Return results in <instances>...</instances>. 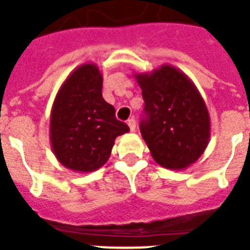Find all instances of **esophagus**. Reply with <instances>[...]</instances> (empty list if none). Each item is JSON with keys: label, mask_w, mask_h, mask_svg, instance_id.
I'll list each match as a JSON object with an SVG mask.
<instances>
[{"label": "esophagus", "mask_w": 250, "mask_h": 250, "mask_svg": "<svg viewBox=\"0 0 250 250\" xmlns=\"http://www.w3.org/2000/svg\"><path fill=\"white\" fill-rule=\"evenodd\" d=\"M127 125H128L129 129H131L132 132H133V131H135V129H136V121H135L133 118L128 119V122H127Z\"/></svg>", "instance_id": "esophagus-1"}]
</instances>
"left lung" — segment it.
<instances>
[{"mask_svg": "<svg viewBox=\"0 0 250 250\" xmlns=\"http://www.w3.org/2000/svg\"><path fill=\"white\" fill-rule=\"evenodd\" d=\"M135 78L145 102L141 136L153 160L166 168L184 170L209 144L210 117L204 98L193 82L170 64Z\"/></svg>", "mask_w": 250, "mask_h": 250, "instance_id": "1", "label": "left lung"}]
</instances>
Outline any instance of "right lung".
Listing matches in <instances>:
<instances>
[{
  "label": "right lung",
  "mask_w": 250,
  "mask_h": 250,
  "mask_svg": "<svg viewBox=\"0 0 250 250\" xmlns=\"http://www.w3.org/2000/svg\"><path fill=\"white\" fill-rule=\"evenodd\" d=\"M129 127L102 98V75L94 63L76 67L61 85L50 113V145L62 166L92 172L107 162L114 141Z\"/></svg>",
  "instance_id": "obj_1"
}]
</instances>
